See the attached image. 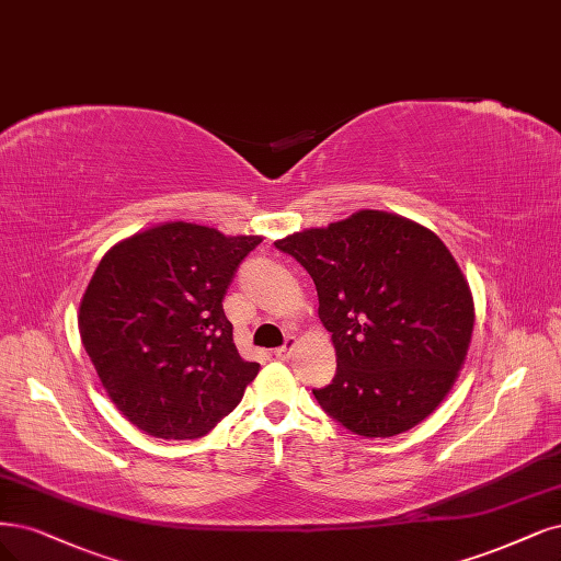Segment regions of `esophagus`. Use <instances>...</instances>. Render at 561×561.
Returning a JSON list of instances; mask_svg holds the SVG:
<instances>
[{"label": "esophagus", "instance_id": "obj_1", "mask_svg": "<svg viewBox=\"0 0 561 561\" xmlns=\"http://www.w3.org/2000/svg\"><path fill=\"white\" fill-rule=\"evenodd\" d=\"M295 345H297V339L295 336H287L285 345H280V347H276V351H274V357L276 359H289V355H293V351H295Z\"/></svg>", "mask_w": 561, "mask_h": 561}]
</instances>
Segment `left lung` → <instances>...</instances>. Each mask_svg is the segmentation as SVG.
<instances>
[{
  "label": "left lung",
  "instance_id": "8db88e82",
  "mask_svg": "<svg viewBox=\"0 0 561 561\" xmlns=\"http://www.w3.org/2000/svg\"><path fill=\"white\" fill-rule=\"evenodd\" d=\"M313 278L318 316L336 347V376L313 390L347 432H409L446 399L473 332L465 274L434 231L359 210L274 243Z\"/></svg>",
  "mask_w": 561,
  "mask_h": 561
}]
</instances>
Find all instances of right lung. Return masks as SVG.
Returning <instances> with one entry per match:
<instances>
[{"label": "right lung", "instance_id": "right-lung-1", "mask_svg": "<svg viewBox=\"0 0 561 561\" xmlns=\"http://www.w3.org/2000/svg\"><path fill=\"white\" fill-rule=\"evenodd\" d=\"M260 237L167 222L113 245L85 289L79 330L118 411L158 438H199L260 371L245 362L222 297Z\"/></svg>", "mask_w": 561, "mask_h": 561}]
</instances>
